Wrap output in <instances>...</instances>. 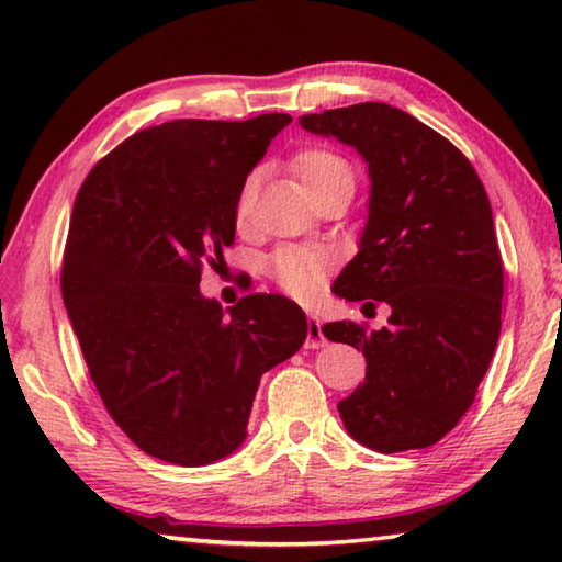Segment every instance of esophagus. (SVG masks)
Segmentation results:
<instances>
[{
    "instance_id": "1",
    "label": "esophagus",
    "mask_w": 562,
    "mask_h": 562,
    "mask_svg": "<svg viewBox=\"0 0 562 562\" xmlns=\"http://www.w3.org/2000/svg\"><path fill=\"white\" fill-rule=\"evenodd\" d=\"M325 335H322V322L315 317V315H310L307 317V341H304V347L307 349H319V347H325Z\"/></svg>"
}]
</instances>
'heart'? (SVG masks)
Wrapping results in <instances>:
<instances>
[{"mask_svg":"<svg viewBox=\"0 0 562 562\" xmlns=\"http://www.w3.org/2000/svg\"><path fill=\"white\" fill-rule=\"evenodd\" d=\"M292 173L300 180V186L310 198H315L322 190L351 180V168L345 158L329 148H304L292 158ZM255 180L247 178L235 195V223L243 225L252 211ZM270 278L282 292L300 302L315 300L325 288L327 280V260L325 255L304 247H284L274 252L270 260Z\"/></svg>","mask_w":562,"mask_h":562,"instance_id":"1","label":"heart"}]
</instances>
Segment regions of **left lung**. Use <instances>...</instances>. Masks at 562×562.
I'll return each mask as SVG.
<instances>
[{
	"label": "left lung",
	"mask_w": 562,
	"mask_h": 562,
	"mask_svg": "<svg viewBox=\"0 0 562 562\" xmlns=\"http://www.w3.org/2000/svg\"><path fill=\"white\" fill-rule=\"evenodd\" d=\"M304 131L355 146L372 178L359 252L335 282L392 307L382 329L322 327L361 349L364 384L339 402L349 436L396 453L443 439L469 412L501 335L503 260L479 173L441 133L389 103L307 113Z\"/></svg>",
	"instance_id": "obj_1"
}]
</instances>
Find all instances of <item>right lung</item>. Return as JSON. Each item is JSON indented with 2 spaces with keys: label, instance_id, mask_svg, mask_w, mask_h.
I'll use <instances>...</instances> for the list:
<instances>
[{
  "label": "right lung",
  "instance_id": "right-lung-1",
  "mask_svg": "<svg viewBox=\"0 0 562 562\" xmlns=\"http://www.w3.org/2000/svg\"><path fill=\"white\" fill-rule=\"evenodd\" d=\"M288 113L178 119L133 133L76 195L61 294L103 406L148 456L205 465L247 436L260 376L307 339L280 294H201L235 240V195Z\"/></svg>",
  "mask_w": 562,
  "mask_h": 562
}]
</instances>
